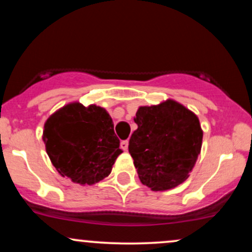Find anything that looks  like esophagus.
Masks as SVG:
<instances>
[{
    "label": "esophagus",
    "instance_id": "obj_1",
    "mask_svg": "<svg viewBox=\"0 0 252 252\" xmlns=\"http://www.w3.org/2000/svg\"><path fill=\"white\" fill-rule=\"evenodd\" d=\"M128 146H129L128 140L122 141V142H121V148H122L123 150H128Z\"/></svg>",
    "mask_w": 252,
    "mask_h": 252
}]
</instances>
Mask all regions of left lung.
<instances>
[{"label":"left lung","mask_w":252,"mask_h":252,"mask_svg":"<svg viewBox=\"0 0 252 252\" xmlns=\"http://www.w3.org/2000/svg\"><path fill=\"white\" fill-rule=\"evenodd\" d=\"M137 129L129 140L141 182L152 190L179 186L189 176L200 154L202 130L199 118L173 99L140 106L134 118Z\"/></svg>","instance_id":"1"}]
</instances>
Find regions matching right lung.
Masks as SVG:
<instances>
[{"instance_id": "obj_1", "label": "right lung", "mask_w": 252, "mask_h": 252, "mask_svg": "<svg viewBox=\"0 0 252 252\" xmlns=\"http://www.w3.org/2000/svg\"><path fill=\"white\" fill-rule=\"evenodd\" d=\"M42 140L58 173L80 185L106 178L122 153L111 117L94 104L63 106L46 121Z\"/></svg>"}]
</instances>
